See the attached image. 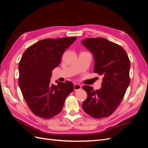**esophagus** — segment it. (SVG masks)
<instances>
[{"label": "esophagus", "instance_id": "34e87169", "mask_svg": "<svg viewBox=\"0 0 148 148\" xmlns=\"http://www.w3.org/2000/svg\"><path fill=\"white\" fill-rule=\"evenodd\" d=\"M74 89L75 91L81 89V86L79 84H74Z\"/></svg>", "mask_w": 148, "mask_h": 148}]
</instances>
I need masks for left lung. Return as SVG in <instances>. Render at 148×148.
Listing matches in <instances>:
<instances>
[{
    "label": "left lung",
    "instance_id": "8db88e82",
    "mask_svg": "<svg viewBox=\"0 0 148 148\" xmlns=\"http://www.w3.org/2000/svg\"><path fill=\"white\" fill-rule=\"evenodd\" d=\"M81 43L93 55V72L103 76L100 89L83 86L87 98L82 108L94 118L108 117L118 108L130 84V60L121 46L102 37L86 38Z\"/></svg>",
    "mask_w": 148,
    "mask_h": 148
}]
</instances>
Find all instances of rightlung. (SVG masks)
Segmentation results:
<instances>
[{"label":"right lung","instance_id":"obj_1","mask_svg":"<svg viewBox=\"0 0 148 148\" xmlns=\"http://www.w3.org/2000/svg\"><path fill=\"white\" fill-rule=\"evenodd\" d=\"M76 37L40 40L29 47L19 62L18 84L34 114L50 119L62 111L65 99L73 92L71 81L51 84L52 71L60 64L62 55Z\"/></svg>","mask_w":148,"mask_h":148}]
</instances>
